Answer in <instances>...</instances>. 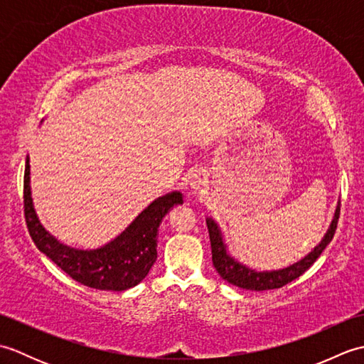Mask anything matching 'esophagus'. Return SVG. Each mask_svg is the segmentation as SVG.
Returning <instances> with one entry per match:
<instances>
[{"mask_svg":"<svg viewBox=\"0 0 364 364\" xmlns=\"http://www.w3.org/2000/svg\"><path fill=\"white\" fill-rule=\"evenodd\" d=\"M208 186V180H206V175L202 172H196L192 173L189 178V189L192 192H200L206 189Z\"/></svg>","mask_w":364,"mask_h":364,"instance_id":"1","label":"esophagus"}]
</instances>
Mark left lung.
I'll return each mask as SVG.
<instances>
[{
  "instance_id": "obj_1",
  "label": "left lung",
  "mask_w": 364,
  "mask_h": 364,
  "mask_svg": "<svg viewBox=\"0 0 364 364\" xmlns=\"http://www.w3.org/2000/svg\"><path fill=\"white\" fill-rule=\"evenodd\" d=\"M339 219V202L335 210L333 220H331L327 233L323 235L321 242L314 247V249L305 255L304 258L299 259L294 264L277 269V270H257L249 266L239 262L236 258L230 255L227 244L223 241L222 230L211 218H206L208 231H210V241H211V253H213V264L218 270V274L228 282L230 284H235L237 288H242L247 291H269V289H278L282 286L291 283L300 277L305 270L310 267L313 262L321 257L323 249L331 242L333 239L335 230Z\"/></svg>"
}]
</instances>
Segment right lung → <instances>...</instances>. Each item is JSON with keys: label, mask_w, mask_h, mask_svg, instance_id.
I'll return each instance as SVG.
<instances>
[{"label": "right lung", "mask_w": 364, "mask_h": 364, "mask_svg": "<svg viewBox=\"0 0 364 364\" xmlns=\"http://www.w3.org/2000/svg\"><path fill=\"white\" fill-rule=\"evenodd\" d=\"M23 191L26 225L37 249L73 280L102 291H127L144 280L158 257V230L162 219L173 206L183 205L181 192H168L153 200L112 241L98 249H75L58 241L37 218L31 197L29 156Z\"/></svg>", "instance_id": "1"}]
</instances>
